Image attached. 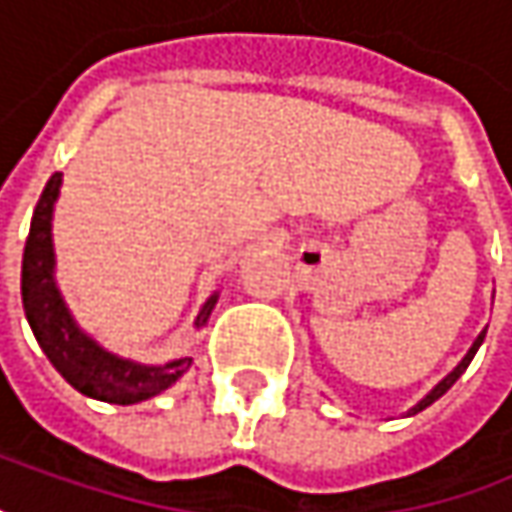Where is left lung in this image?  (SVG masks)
Here are the masks:
<instances>
[{
  "mask_svg": "<svg viewBox=\"0 0 512 512\" xmlns=\"http://www.w3.org/2000/svg\"><path fill=\"white\" fill-rule=\"evenodd\" d=\"M484 334H487V331H481V334H478V337H475V343H473V348H470V351H467V357H464V360H461V363H458V366H455V369L449 371L447 377H444V380H441V383H438V386H435V389H432V392H429V395L423 397L421 403H418V406H412V409H409V415H418V412H423V409H426V406H432V403H435V400H438V397L441 395H447L449 389H452V383H455V380H458V377H461V374H464V371H467V366H470V363H473V357H475V351H478V345L484 343Z\"/></svg>",
  "mask_w": 512,
  "mask_h": 512,
  "instance_id": "left-lung-1",
  "label": "left lung"
}]
</instances>
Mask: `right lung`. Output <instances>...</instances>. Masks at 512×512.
Returning <instances> with one entry per match:
<instances>
[{"label":"right lung","instance_id":"add662e5","mask_svg":"<svg viewBox=\"0 0 512 512\" xmlns=\"http://www.w3.org/2000/svg\"><path fill=\"white\" fill-rule=\"evenodd\" d=\"M63 172H54L39 195L37 210L31 218V233L22 253V305L28 325L37 337L39 348L51 360V366L86 397L103 403H141L161 395L184 371L192 366V357H178L164 366H143L135 360H123L74 322L63 294L54 282V242H51V216L60 195ZM218 294H213L195 317V328L207 325Z\"/></svg>","mask_w":512,"mask_h":512}]
</instances>
